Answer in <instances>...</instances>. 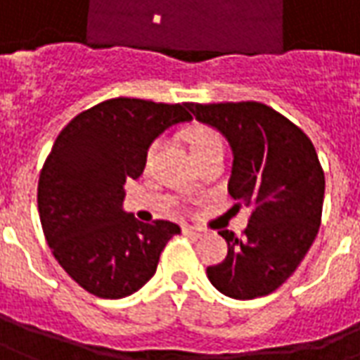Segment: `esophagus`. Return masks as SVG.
Here are the masks:
<instances>
[{
	"label": "esophagus",
	"instance_id": "34e87169",
	"mask_svg": "<svg viewBox=\"0 0 360 360\" xmlns=\"http://www.w3.org/2000/svg\"><path fill=\"white\" fill-rule=\"evenodd\" d=\"M183 233H187L191 238H200L202 236V232L197 230V228H193V226H183Z\"/></svg>",
	"mask_w": 360,
	"mask_h": 360
}]
</instances>
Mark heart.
Returning a JSON list of instances; mask_svg holds the SVG:
<instances>
[{
  "mask_svg": "<svg viewBox=\"0 0 360 360\" xmlns=\"http://www.w3.org/2000/svg\"><path fill=\"white\" fill-rule=\"evenodd\" d=\"M185 142H187L188 150H191V155L197 158V155L205 154V152H210L214 148H222V140L216 134L212 128L208 127H191L185 130ZM155 152V144L150 148L148 155L152 158Z\"/></svg>",
  "mask_w": 360,
  "mask_h": 360,
  "instance_id": "heart-1",
  "label": "heart"
}]
</instances>
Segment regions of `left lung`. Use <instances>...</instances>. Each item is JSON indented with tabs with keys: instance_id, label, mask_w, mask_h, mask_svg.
<instances>
[{
	"instance_id": "8db88e82",
	"label": "left lung",
	"mask_w": 360,
	"mask_h": 360,
	"mask_svg": "<svg viewBox=\"0 0 360 360\" xmlns=\"http://www.w3.org/2000/svg\"><path fill=\"white\" fill-rule=\"evenodd\" d=\"M187 107L228 140L233 155L228 193L251 206L243 238L218 232L228 241V255L206 269L208 281L236 300L267 296L296 271L320 230L326 177L316 148L263 103Z\"/></svg>"
}]
</instances>
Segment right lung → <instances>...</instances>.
<instances>
[{
  "label": "right lung",
  "instance_id": "obj_1",
  "mask_svg": "<svg viewBox=\"0 0 360 360\" xmlns=\"http://www.w3.org/2000/svg\"><path fill=\"white\" fill-rule=\"evenodd\" d=\"M188 103L109 99L84 110L52 146L39 179V214L68 275L99 298H124L154 276L177 224H144L122 208L155 138L188 122Z\"/></svg>",
  "mask_w": 360,
  "mask_h": 360
}]
</instances>
